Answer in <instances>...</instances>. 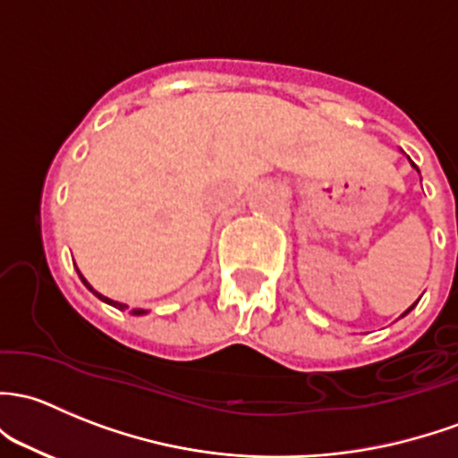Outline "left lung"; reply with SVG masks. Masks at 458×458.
Segmentation results:
<instances>
[{
	"mask_svg": "<svg viewBox=\"0 0 458 458\" xmlns=\"http://www.w3.org/2000/svg\"><path fill=\"white\" fill-rule=\"evenodd\" d=\"M412 166H415V165H412ZM412 307H415V305H412ZM412 307H408V310H406V311H403V316H406V314H408V311H411V310H412Z\"/></svg>",
	"mask_w": 458,
	"mask_h": 458,
	"instance_id": "obj_1",
	"label": "left lung"
}]
</instances>
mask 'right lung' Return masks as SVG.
I'll use <instances>...</instances> for the list:
<instances>
[{
	"label": "right lung",
	"mask_w": 458,
	"mask_h": 458,
	"mask_svg": "<svg viewBox=\"0 0 458 458\" xmlns=\"http://www.w3.org/2000/svg\"><path fill=\"white\" fill-rule=\"evenodd\" d=\"M79 276H81V272H79ZM81 281H83V283H85V287H88V290H89L91 293H96V296H98V298H100V301L109 302V305H114V307H115V310H127V305H123V302H115V301H112V298H107V296H103V293H98V292H96V290H94V287H91V285H89V283H88V281H85V278H83V276H81ZM133 314H138V316H140V314H144V311H142V310H136V311H133Z\"/></svg>",
	"instance_id": "add662e5"
}]
</instances>
